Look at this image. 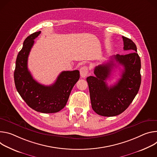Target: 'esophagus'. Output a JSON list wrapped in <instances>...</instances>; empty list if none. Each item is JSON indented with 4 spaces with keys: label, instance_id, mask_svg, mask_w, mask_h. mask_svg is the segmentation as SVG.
<instances>
[{
    "label": "esophagus",
    "instance_id": "34e87169",
    "mask_svg": "<svg viewBox=\"0 0 157 157\" xmlns=\"http://www.w3.org/2000/svg\"><path fill=\"white\" fill-rule=\"evenodd\" d=\"M88 71H89V69H88V67L86 66H84V67H82L80 69V74L81 77L82 78L86 77V76H87Z\"/></svg>",
    "mask_w": 157,
    "mask_h": 157
}]
</instances>
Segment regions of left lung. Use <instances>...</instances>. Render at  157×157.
I'll return each instance as SVG.
<instances>
[{
	"label": "left lung",
	"mask_w": 157,
	"mask_h": 157,
	"mask_svg": "<svg viewBox=\"0 0 157 157\" xmlns=\"http://www.w3.org/2000/svg\"><path fill=\"white\" fill-rule=\"evenodd\" d=\"M124 49L132 52L125 55L112 56L110 60L95 67L94 74L86 78L89 84L92 109L104 117H113L124 112L136 95L141 84V60L137 54L135 43L122 36ZM122 65L124 70L121 78L113 86L106 83L115 66L114 61Z\"/></svg>",
	"instance_id": "8db88e82"
}]
</instances>
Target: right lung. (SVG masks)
<instances>
[{"label":"right lung","instance_id":"right-lung-1","mask_svg":"<svg viewBox=\"0 0 157 157\" xmlns=\"http://www.w3.org/2000/svg\"><path fill=\"white\" fill-rule=\"evenodd\" d=\"M40 32L32 33L24 40L16 59L14 82L17 92L31 109L44 113H56L65 106L72 89L80 78V72L77 70L63 71L55 83L49 86L42 85L33 78L27 67L28 57L33 40Z\"/></svg>","mask_w":157,"mask_h":157}]
</instances>
